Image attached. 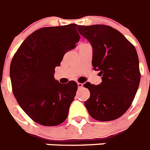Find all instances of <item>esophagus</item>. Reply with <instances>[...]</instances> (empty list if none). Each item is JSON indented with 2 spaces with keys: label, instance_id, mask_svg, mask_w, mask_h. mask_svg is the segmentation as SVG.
<instances>
[{
  "label": "esophagus",
  "instance_id": "34e87169",
  "mask_svg": "<svg viewBox=\"0 0 150 150\" xmlns=\"http://www.w3.org/2000/svg\"><path fill=\"white\" fill-rule=\"evenodd\" d=\"M83 85L82 83H77V86H78V88H81V87H83Z\"/></svg>",
  "mask_w": 150,
  "mask_h": 150
}]
</instances>
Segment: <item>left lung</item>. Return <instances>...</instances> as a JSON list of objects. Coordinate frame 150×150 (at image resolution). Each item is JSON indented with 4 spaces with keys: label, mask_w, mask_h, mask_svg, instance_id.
I'll use <instances>...</instances> for the list:
<instances>
[{
    "label": "left lung",
    "mask_w": 150,
    "mask_h": 150,
    "mask_svg": "<svg viewBox=\"0 0 150 150\" xmlns=\"http://www.w3.org/2000/svg\"><path fill=\"white\" fill-rule=\"evenodd\" d=\"M76 29L92 46L93 70L102 76L99 85L84 84L90 93L84 105L96 120H114L129 108L139 87L137 50L120 32L110 26L78 25Z\"/></svg>",
    "instance_id": "8db88e82"
}]
</instances>
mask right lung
Wrapping results in <instances>:
<instances>
[{"label": "right lung", "instance_id": "1", "mask_svg": "<svg viewBox=\"0 0 150 150\" xmlns=\"http://www.w3.org/2000/svg\"><path fill=\"white\" fill-rule=\"evenodd\" d=\"M76 26L72 23L36 30L22 43L11 61L13 95L28 117L43 126L64 122L76 96V82L62 84L54 78L56 67L80 40Z\"/></svg>", "mask_w": 150, "mask_h": 150}]
</instances>
